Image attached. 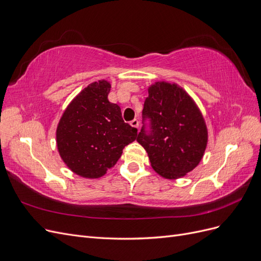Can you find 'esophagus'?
Segmentation results:
<instances>
[{
	"instance_id": "1",
	"label": "esophagus",
	"mask_w": 261,
	"mask_h": 261,
	"mask_svg": "<svg viewBox=\"0 0 261 261\" xmlns=\"http://www.w3.org/2000/svg\"><path fill=\"white\" fill-rule=\"evenodd\" d=\"M133 127H135V128H138V126H139V122H138V120H133V121H130V123H129Z\"/></svg>"
}]
</instances>
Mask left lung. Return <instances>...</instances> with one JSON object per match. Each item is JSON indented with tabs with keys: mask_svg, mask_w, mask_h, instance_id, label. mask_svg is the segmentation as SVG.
I'll list each match as a JSON object with an SVG mask.
<instances>
[{
	"mask_svg": "<svg viewBox=\"0 0 261 261\" xmlns=\"http://www.w3.org/2000/svg\"><path fill=\"white\" fill-rule=\"evenodd\" d=\"M148 92L137 141L161 176H184L198 165L206 150V123L194 100L177 85L158 82Z\"/></svg>",
	"mask_w": 261,
	"mask_h": 261,
	"instance_id": "left-lung-1",
	"label": "left lung"
}]
</instances>
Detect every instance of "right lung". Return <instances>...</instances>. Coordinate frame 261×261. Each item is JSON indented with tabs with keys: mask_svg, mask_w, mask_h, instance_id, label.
I'll list each match as a JSON object with an SVG mask.
<instances>
[{
	"mask_svg": "<svg viewBox=\"0 0 261 261\" xmlns=\"http://www.w3.org/2000/svg\"><path fill=\"white\" fill-rule=\"evenodd\" d=\"M111 85L92 83L70 102L57 129L62 160L87 178L105 175L120 159L125 146L137 138V128L125 123L121 108L108 100Z\"/></svg>",
	"mask_w": 261,
	"mask_h": 261,
	"instance_id": "right-lung-1",
	"label": "right lung"
}]
</instances>
